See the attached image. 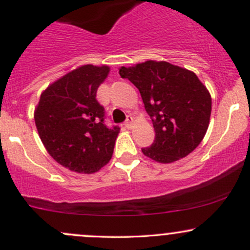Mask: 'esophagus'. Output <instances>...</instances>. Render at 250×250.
Segmentation results:
<instances>
[{
    "label": "esophagus",
    "instance_id": "esophagus-1",
    "mask_svg": "<svg viewBox=\"0 0 250 250\" xmlns=\"http://www.w3.org/2000/svg\"><path fill=\"white\" fill-rule=\"evenodd\" d=\"M133 123H134V119H133V116H131V115H128V116H127V120H125V125L129 129V128L133 127Z\"/></svg>",
    "mask_w": 250,
    "mask_h": 250
}]
</instances>
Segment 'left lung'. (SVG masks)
<instances>
[{
    "label": "left lung",
    "mask_w": 250,
    "mask_h": 250,
    "mask_svg": "<svg viewBox=\"0 0 250 250\" xmlns=\"http://www.w3.org/2000/svg\"><path fill=\"white\" fill-rule=\"evenodd\" d=\"M140 90L146 111L153 121L155 140L142 148L149 159L171 163L190 154L205 137L211 113V97L193 71L168 62L147 61L122 67Z\"/></svg>",
    "instance_id": "left-lung-1"
}]
</instances>
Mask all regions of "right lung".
Wrapping results in <instances>:
<instances>
[{
	"mask_svg": "<svg viewBox=\"0 0 250 250\" xmlns=\"http://www.w3.org/2000/svg\"><path fill=\"white\" fill-rule=\"evenodd\" d=\"M109 67L82 65L50 84L35 109V125L50 156L76 173L91 174L111 159L120 127L105 125L97 88Z\"/></svg>",
	"mask_w": 250,
	"mask_h": 250,
	"instance_id": "obj_1",
	"label": "right lung"
}]
</instances>
